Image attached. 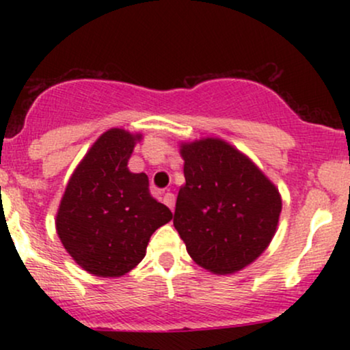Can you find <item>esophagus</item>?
Masks as SVG:
<instances>
[{"label":"esophagus","mask_w":350,"mask_h":350,"mask_svg":"<svg viewBox=\"0 0 350 350\" xmlns=\"http://www.w3.org/2000/svg\"><path fill=\"white\" fill-rule=\"evenodd\" d=\"M164 204H166L167 207L171 208V211H174V204H176V198H174V194H171V192H166V194H164Z\"/></svg>","instance_id":"34e87169"}]
</instances>
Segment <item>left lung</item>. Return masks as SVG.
<instances>
[{
  "instance_id": "8db88e82",
  "label": "left lung",
  "mask_w": 350,
  "mask_h": 350,
  "mask_svg": "<svg viewBox=\"0 0 350 350\" xmlns=\"http://www.w3.org/2000/svg\"><path fill=\"white\" fill-rule=\"evenodd\" d=\"M179 152L186 184L176 200V230L199 267L234 275L275 237L283 206L278 187L222 138L183 142Z\"/></svg>"
}]
</instances>
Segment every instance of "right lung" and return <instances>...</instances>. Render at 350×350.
<instances>
[{"instance_id": "obj_1", "label": "right lung", "mask_w": 350, "mask_h": 350, "mask_svg": "<svg viewBox=\"0 0 350 350\" xmlns=\"http://www.w3.org/2000/svg\"><path fill=\"white\" fill-rule=\"evenodd\" d=\"M142 133L110 128L97 138L72 172L55 230L80 268L100 278H118L146 255L151 235L172 212L150 194L144 172L128 161Z\"/></svg>"}]
</instances>
